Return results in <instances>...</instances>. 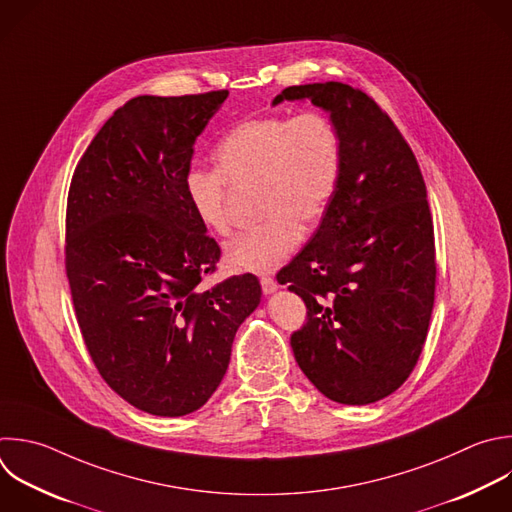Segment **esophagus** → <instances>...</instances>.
I'll return each instance as SVG.
<instances>
[{
    "label": "esophagus",
    "instance_id": "1",
    "mask_svg": "<svg viewBox=\"0 0 512 512\" xmlns=\"http://www.w3.org/2000/svg\"><path fill=\"white\" fill-rule=\"evenodd\" d=\"M261 289H263L265 295H271V293H275V291L279 289V285H277V281L271 279V277H261Z\"/></svg>",
    "mask_w": 512,
    "mask_h": 512
}]
</instances>
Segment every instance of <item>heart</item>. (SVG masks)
Listing matches in <instances>:
<instances>
[{
    "label": "heart",
    "instance_id": "b5f03b06",
    "mask_svg": "<svg viewBox=\"0 0 512 512\" xmlns=\"http://www.w3.org/2000/svg\"><path fill=\"white\" fill-rule=\"evenodd\" d=\"M217 170L193 166L185 195L199 223L229 233L231 191H255L259 229L239 235L225 249L235 271L271 273L325 213L342 173V140L333 122L315 110L293 118L267 114L235 124L215 148Z\"/></svg>",
    "mask_w": 512,
    "mask_h": 512
}]
</instances>
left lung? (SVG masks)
I'll return each mask as SVG.
<instances>
[{
    "label": "left lung",
    "mask_w": 512,
    "mask_h": 512,
    "mask_svg": "<svg viewBox=\"0 0 512 512\" xmlns=\"http://www.w3.org/2000/svg\"><path fill=\"white\" fill-rule=\"evenodd\" d=\"M342 140V173L321 223L279 271L307 305L291 335L297 366L329 400L362 406L414 370L434 307V227L414 152L378 104L342 82L289 86Z\"/></svg>",
    "instance_id": "obj_1"
}]
</instances>
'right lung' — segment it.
I'll use <instances>...</instances> for the list:
<instances>
[{
  "label": "right lung",
  "mask_w": 512,
  "mask_h": 512,
  "mask_svg": "<svg viewBox=\"0 0 512 512\" xmlns=\"http://www.w3.org/2000/svg\"><path fill=\"white\" fill-rule=\"evenodd\" d=\"M229 92L138 96L80 158L66 211V273L86 348L106 384L154 416L199 410L219 388L259 279L209 291L221 249L195 217L185 175Z\"/></svg>",
  "instance_id": "1"
}]
</instances>
